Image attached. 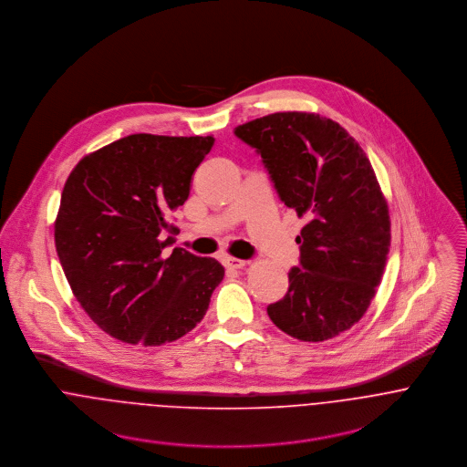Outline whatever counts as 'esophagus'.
<instances>
[{"label": "esophagus", "instance_id": "34e87169", "mask_svg": "<svg viewBox=\"0 0 467 467\" xmlns=\"http://www.w3.org/2000/svg\"><path fill=\"white\" fill-rule=\"evenodd\" d=\"M247 265L245 259L233 258V256H225L223 258V266L227 270H238V268H244Z\"/></svg>", "mask_w": 467, "mask_h": 467}]
</instances>
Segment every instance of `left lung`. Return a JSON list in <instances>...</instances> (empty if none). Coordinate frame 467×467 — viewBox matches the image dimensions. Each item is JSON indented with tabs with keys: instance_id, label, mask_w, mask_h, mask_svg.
<instances>
[{
	"instance_id": "obj_1",
	"label": "left lung",
	"mask_w": 467,
	"mask_h": 467,
	"mask_svg": "<svg viewBox=\"0 0 467 467\" xmlns=\"http://www.w3.org/2000/svg\"><path fill=\"white\" fill-rule=\"evenodd\" d=\"M234 134L258 150L281 201L308 223L296 238L301 266L270 320L303 342L353 327L370 306L390 249V214L358 141L315 112H274Z\"/></svg>"
}]
</instances>
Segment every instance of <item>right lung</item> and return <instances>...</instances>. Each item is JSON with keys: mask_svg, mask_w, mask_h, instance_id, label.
Masks as SVG:
<instances>
[{"mask_svg": "<svg viewBox=\"0 0 467 467\" xmlns=\"http://www.w3.org/2000/svg\"><path fill=\"white\" fill-rule=\"evenodd\" d=\"M214 140L132 134L82 157L53 223L73 296L116 340L156 348L190 333L223 279L214 258L175 247L164 229L190 195L195 168Z\"/></svg>", "mask_w": 467, "mask_h": 467, "instance_id": "1", "label": "right lung"}]
</instances>
